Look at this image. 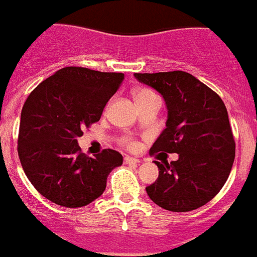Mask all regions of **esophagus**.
<instances>
[{"label":"esophagus","mask_w":257,"mask_h":257,"mask_svg":"<svg viewBox=\"0 0 257 257\" xmlns=\"http://www.w3.org/2000/svg\"><path fill=\"white\" fill-rule=\"evenodd\" d=\"M140 160H138V158H134V157H130V156H126L124 157V163H139Z\"/></svg>","instance_id":"1"}]
</instances>
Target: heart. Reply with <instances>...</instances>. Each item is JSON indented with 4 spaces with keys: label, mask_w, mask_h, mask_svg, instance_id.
I'll use <instances>...</instances> for the list:
<instances>
[{
    "label": "heart",
    "mask_w": 257,
    "mask_h": 257,
    "mask_svg": "<svg viewBox=\"0 0 257 257\" xmlns=\"http://www.w3.org/2000/svg\"><path fill=\"white\" fill-rule=\"evenodd\" d=\"M153 95L156 94H154L153 91H151V90H148V88H139V90L135 92V99L136 100H142V99H147V97H151L153 96ZM122 143L126 145L127 148H136V142L131 139V138H123V139H122Z\"/></svg>",
    "instance_id": "b5f03b06"
}]
</instances>
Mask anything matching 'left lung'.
<instances>
[{
  "label": "left lung",
  "instance_id": "1",
  "mask_svg": "<svg viewBox=\"0 0 257 257\" xmlns=\"http://www.w3.org/2000/svg\"><path fill=\"white\" fill-rule=\"evenodd\" d=\"M156 88L167 105L166 128L149 153H178L172 162L154 161L160 175L147 187L149 198L165 210L188 212L220 192L234 162L235 143L221 97L183 70L135 73Z\"/></svg>",
  "mask_w": 257,
  "mask_h": 257
}]
</instances>
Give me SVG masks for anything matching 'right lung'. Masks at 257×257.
<instances>
[{"mask_svg":"<svg viewBox=\"0 0 257 257\" xmlns=\"http://www.w3.org/2000/svg\"><path fill=\"white\" fill-rule=\"evenodd\" d=\"M123 78V73L65 67L29 94L20 115L18 154L45 198L76 208L103 194L108 175L123 162L122 154L104 149L92 158L81 152L77 138L100 119Z\"/></svg>","mask_w":257,"mask_h":257,"instance_id":"1","label":"right lung"}]
</instances>
